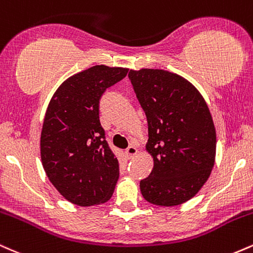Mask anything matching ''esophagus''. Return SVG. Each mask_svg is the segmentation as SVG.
<instances>
[{"label": "esophagus", "instance_id": "34e87169", "mask_svg": "<svg viewBox=\"0 0 253 253\" xmlns=\"http://www.w3.org/2000/svg\"><path fill=\"white\" fill-rule=\"evenodd\" d=\"M136 153H138V150H136L135 146H133V145H130L126 149V155L129 157V158H132V157H134Z\"/></svg>", "mask_w": 253, "mask_h": 253}]
</instances>
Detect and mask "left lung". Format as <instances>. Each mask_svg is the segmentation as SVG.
I'll list each match as a JSON object with an SVG mask.
<instances>
[{"mask_svg": "<svg viewBox=\"0 0 253 253\" xmlns=\"http://www.w3.org/2000/svg\"><path fill=\"white\" fill-rule=\"evenodd\" d=\"M128 78L149 126L150 176L140 181L147 202L181 205L202 188L215 161L216 133L207 103L187 80L158 69L130 70Z\"/></svg>", "mask_w": 253, "mask_h": 253, "instance_id": "8db88e82", "label": "left lung"}]
</instances>
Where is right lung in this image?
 Here are the masks:
<instances>
[{
    "label": "right lung",
    "mask_w": 253,
    "mask_h": 253,
    "mask_svg": "<svg viewBox=\"0 0 253 253\" xmlns=\"http://www.w3.org/2000/svg\"><path fill=\"white\" fill-rule=\"evenodd\" d=\"M128 69L95 65L64 82L43 119L40 153L54 188L75 205L104 203L119 179V161L100 123V100Z\"/></svg>",
    "instance_id": "1"
}]
</instances>
